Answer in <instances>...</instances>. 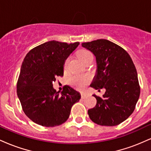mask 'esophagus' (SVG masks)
<instances>
[{
    "label": "esophagus",
    "mask_w": 151,
    "mask_h": 151,
    "mask_svg": "<svg viewBox=\"0 0 151 151\" xmlns=\"http://www.w3.org/2000/svg\"><path fill=\"white\" fill-rule=\"evenodd\" d=\"M81 99H85L88 96V95L86 94V93H81Z\"/></svg>",
    "instance_id": "1"
}]
</instances>
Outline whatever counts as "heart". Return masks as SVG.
I'll use <instances>...</instances> for the list:
<instances>
[{"label":"heart","instance_id":"obj_1","mask_svg":"<svg viewBox=\"0 0 151 151\" xmlns=\"http://www.w3.org/2000/svg\"><path fill=\"white\" fill-rule=\"evenodd\" d=\"M77 56L79 60H81V62L85 63L88 60L93 59L92 54L89 51L86 50H81L79 51L77 53ZM69 59H67L65 62V68H67V64H68ZM71 84L74 86L76 89L81 90L84 89L85 86L87 85L88 83L89 82V78L86 76H80V75H75L72 77L70 79Z\"/></svg>","mask_w":151,"mask_h":151}]
</instances>
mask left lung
Wrapping results in <instances>:
<instances>
[{
  "label": "left lung",
  "mask_w": 151,
  "mask_h": 151,
  "mask_svg": "<svg viewBox=\"0 0 151 151\" xmlns=\"http://www.w3.org/2000/svg\"><path fill=\"white\" fill-rule=\"evenodd\" d=\"M81 46L96 58L97 68L90 86L99 91L106 89L103 97L93 95L96 104L88 110L89 118L98 125H119L131 115L139 99L134 64L125 50L107 40L83 42Z\"/></svg>",
  "instance_id": "8db88e82"
}]
</instances>
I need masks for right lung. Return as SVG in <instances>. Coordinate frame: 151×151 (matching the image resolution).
Masks as SVG:
<instances>
[{
    "instance_id": "add662e5",
    "label": "right lung",
    "mask_w": 151,
    "mask_h": 151,
    "mask_svg": "<svg viewBox=\"0 0 151 151\" xmlns=\"http://www.w3.org/2000/svg\"><path fill=\"white\" fill-rule=\"evenodd\" d=\"M79 42L49 41L31 50L22 62L17 83V94L24 113L34 123L46 127L61 125L81 94L70 86L61 93L52 82L63 76L65 60Z\"/></svg>"
}]
</instances>
